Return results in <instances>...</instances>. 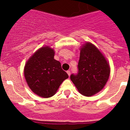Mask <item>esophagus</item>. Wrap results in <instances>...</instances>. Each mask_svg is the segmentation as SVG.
<instances>
[{"label":"esophagus","mask_w":130,"mask_h":130,"mask_svg":"<svg viewBox=\"0 0 130 130\" xmlns=\"http://www.w3.org/2000/svg\"><path fill=\"white\" fill-rule=\"evenodd\" d=\"M67 74H68V76H70V74H71V73H70V70H68V71H67Z\"/></svg>","instance_id":"esophagus-1"}]
</instances>
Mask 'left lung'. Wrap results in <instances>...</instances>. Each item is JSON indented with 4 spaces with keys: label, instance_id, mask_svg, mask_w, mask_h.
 Listing matches in <instances>:
<instances>
[{
    "label": "left lung",
    "instance_id": "8db88e82",
    "mask_svg": "<svg viewBox=\"0 0 130 130\" xmlns=\"http://www.w3.org/2000/svg\"><path fill=\"white\" fill-rule=\"evenodd\" d=\"M78 73L71 74V81L81 95L93 96L103 89L110 76V66L96 46L86 42L80 49Z\"/></svg>",
    "mask_w": 130,
    "mask_h": 130
}]
</instances>
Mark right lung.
Listing matches in <instances>:
<instances>
[{"label": "right lung", "instance_id": "right-lung-1", "mask_svg": "<svg viewBox=\"0 0 130 130\" xmlns=\"http://www.w3.org/2000/svg\"><path fill=\"white\" fill-rule=\"evenodd\" d=\"M55 51L43 46L33 54L24 66V74L31 90L44 98L54 95L62 82L68 77L60 62L55 60Z\"/></svg>", "mask_w": 130, "mask_h": 130}]
</instances>
